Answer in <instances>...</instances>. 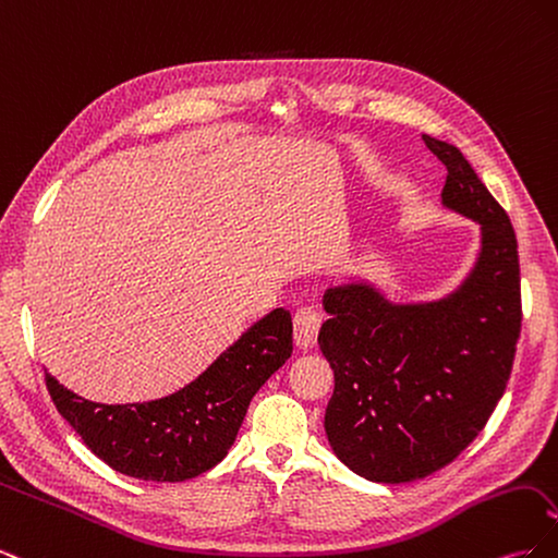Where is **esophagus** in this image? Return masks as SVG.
<instances>
[{
	"label": "esophagus",
	"instance_id": "34e87169",
	"mask_svg": "<svg viewBox=\"0 0 558 558\" xmlns=\"http://www.w3.org/2000/svg\"><path fill=\"white\" fill-rule=\"evenodd\" d=\"M324 324V316H320L314 307L300 310L293 318V330H295V344L300 349H312L318 340V330Z\"/></svg>",
	"mask_w": 558,
	"mask_h": 558
}]
</instances>
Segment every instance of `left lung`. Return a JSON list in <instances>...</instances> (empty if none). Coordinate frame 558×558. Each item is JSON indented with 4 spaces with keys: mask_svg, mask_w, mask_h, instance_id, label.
I'll return each instance as SVG.
<instances>
[{
    "mask_svg": "<svg viewBox=\"0 0 558 558\" xmlns=\"http://www.w3.org/2000/svg\"><path fill=\"white\" fill-rule=\"evenodd\" d=\"M445 167L442 202L482 226L472 275L435 305H391L367 286L330 289L318 344L335 373L332 451L386 484L433 475L486 426L508 386L521 332V277L510 216L456 146L424 134Z\"/></svg>",
    "mask_w": 558,
    "mask_h": 558,
    "instance_id": "1",
    "label": "left lung"
}]
</instances>
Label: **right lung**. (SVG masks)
I'll return each mask as SVG.
<instances>
[{"mask_svg": "<svg viewBox=\"0 0 558 558\" xmlns=\"http://www.w3.org/2000/svg\"><path fill=\"white\" fill-rule=\"evenodd\" d=\"M291 353V312L279 307L170 398L99 404L66 391L48 373L46 386L66 424L109 468L146 482H185L226 459L251 398Z\"/></svg>", "mask_w": 558, "mask_h": 558, "instance_id": "add662e5", "label": "right lung"}]
</instances>
